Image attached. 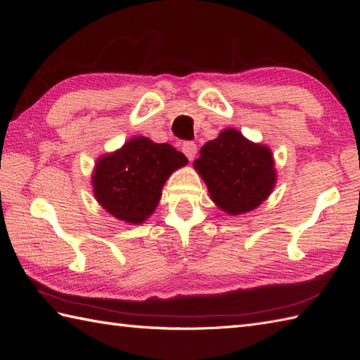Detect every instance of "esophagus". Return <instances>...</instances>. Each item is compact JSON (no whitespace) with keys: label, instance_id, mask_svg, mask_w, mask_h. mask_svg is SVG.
I'll return each instance as SVG.
<instances>
[{"label":"esophagus","instance_id":"obj_1","mask_svg":"<svg viewBox=\"0 0 360 360\" xmlns=\"http://www.w3.org/2000/svg\"><path fill=\"white\" fill-rule=\"evenodd\" d=\"M182 153L188 158V160H193V158L196 156L198 153V147L195 142H184L182 143Z\"/></svg>","mask_w":360,"mask_h":360}]
</instances>
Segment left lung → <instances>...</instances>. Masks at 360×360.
Listing matches in <instances>:
<instances>
[{
	"label": "left lung",
	"mask_w": 360,
	"mask_h": 360,
	"mask_svg": "<svg viewBox=\"0 0 360 360\" xmlns=\"http://www.w3.org/2000/svg\"><path fill=\"white\" fill-rule=\"evenodd\" d=\"M193 167L209 188L212 201L229 215L258 207L277 181L271 150L227 128L200 151Z\"/></svg>",
	"instance_id": "left-lung-1"
}]
</instances>
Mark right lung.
Here are the masks:
<instances>
[{
  "instance_id": "add662e5",
  "label": "right lung",
  "mask_w": 360,
  "mask_h": 360,
  "mask_svg": "<svg viewBox=\"0 0 360 360\" xmlns=\"http://www.w3.org/2000/svg\"><path fill=\"white\" fill-rule=\"evenodd\" d=\"M188 162L168 143L137 136L120 150L102 156L93 173L97 202L120 221L141 224L158 207L170 174Z\"/></svg>"
}]
</instances>
